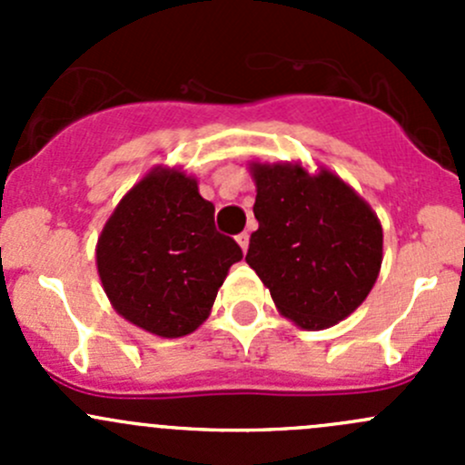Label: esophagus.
I'll use <instances>...</instances> for the list:
<instances>
[{"label": "esophagus", "instance_id": "obj_1", "mask_svg": "<svg viewBox=\"0 0 465 465\" xmlns=\"http://www.w3.org/2000/svg\"><path fill=\"white\" fill-rule=\"evenodd\" d=\"M236 241H238V245L242 247V250H247V247H250V233H247V232L238 233V236H236Z\"/></svg>", "mask_w": 465, "mask_h": 465}]
</instances>
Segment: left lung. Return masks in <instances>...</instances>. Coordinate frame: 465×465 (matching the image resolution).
Instances as JSON below:
<instances>
[{"instance_id": "left-lung-1", "label": "left lung", "mask_w": 465, "mask_h": 465, "mask_svg": "<svg viewBox=\"0 0 465 465\" xmlns=\"http://www.w3.org/2000/svg\"><path fill=\"white\" fill-rule=\"evenodd\" d=\"M252 173L259 229L245 261L281 315L315 331L349 317L378 279V215L328 171L308 175L302 166L254 163Z\"/></svg>"}]
</instances>
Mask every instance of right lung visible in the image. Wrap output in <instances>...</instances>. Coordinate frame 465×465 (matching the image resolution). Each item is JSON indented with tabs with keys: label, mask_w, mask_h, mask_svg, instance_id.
<instances>
[{
	"label": "right lung",
	"mask_w": 465,
	"mask_h": 465,
	"mask_svg": "<svg viewBox=\"0 0 465 465\" xmlns=\"http://www.w3.org/2000/svg\"><path fill=\"white\" fill-rule=\"evenodd\" d=\"M215 206L180 171H153L121 200L96 247L98 274L121 317L162 337L209 317L229 267L242 259L215 229Z\"/></svg>",
	"instance_id": "right-lung-1"
}]
</instances>
